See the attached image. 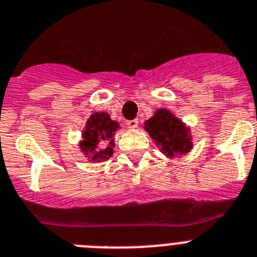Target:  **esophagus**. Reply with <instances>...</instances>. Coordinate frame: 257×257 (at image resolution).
Here are the masks:
<instances>
[{
  "label": "esophagus",
  "mask_w": 257,
  "mask_h": 257,
  "mask_svg": "<svg viewBox=\"0 0 257 257\" xmlns=\"http://www.w3.org/2000/svg\"><path fill=\"white\" fill-rule=\"evenodd\" d=\"M126 125H128V128H131V129L137 128V126H138V120L137 119L128 120V121H126Z\"/></svg>",
  "instance_id": "34e87169"
}]
</instances>
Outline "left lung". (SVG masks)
Returning <instances> with one entry per match:
<instances>
[{
  "label": "left lung",
  "mask_w": 257,
  "mask_h": 257,
  "mask_svg": "<svg viewBox=\"0 0 257 257\" xmlns=\"http://www.w3.org/2000/svg\"><path fill=\"white\" fill-rule=\"evenodd\" d=\"M145 129L169 158L177 154H186L193 149L190 129L171 111L164 108L155 111L153 117L145 121Z\"/></svg>",
  "instance_id": "1"
}]
</instances>
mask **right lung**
Returning a JSON list of instances; mask_svg holds the SVG:
<instances>
[{
  "instance_id": "right-lung-1",
  "label": "right lung",
  "mask_w": 257,
  "mask_h": 257,
  "mask_svg": "<svg viewBox=\"0 0 257 257\" xmlns=\"http://www.w3.org/2000/svg\"><path fill=\"white\" fill-rule=\"evenodd\" d=\"M119 129V122L111 120L106 112H95L89 117L86 126L82 132V141L80 149L90 162H102L110 159L113 150V136Z\"/></svg>"
}]
</instances>
